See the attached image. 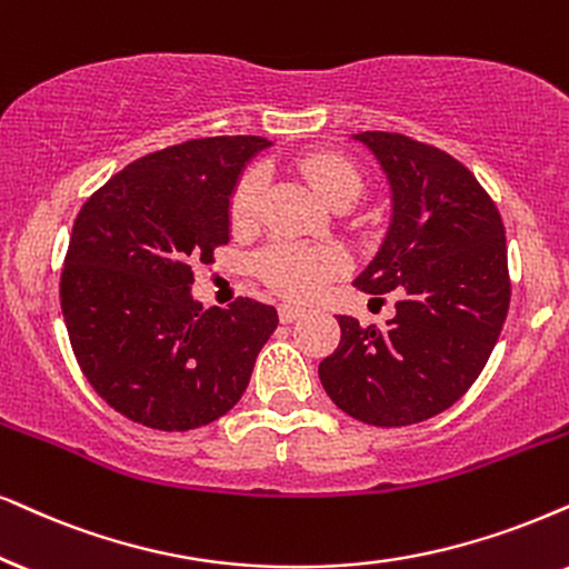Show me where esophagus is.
Masks as SVG:
<instances>
[{
	"instance_id": "esophagus-1",
	"label": "esophagus",
	"mask_w": 569,
	"mask_h": 569,
	"mask_svg": "<svg viewBox=\"0 0 569 569\" xmlns=\"http://www.w3.org/2000/svg\"><path fill=\"white\" fill-rule=\"evenodd\" d=\"M278 315H280V322H286V326H289V322L299 320L301 315H305V309L297 307V305H280Z\"/></svg>"
}]
</instances>
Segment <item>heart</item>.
I'll return each instance as SVG.
<instances>
[{"mask_svg": "<svg viewBox=\"0 0 569 569\" xmlns=\"http://www.w3.org/2000/svg\"><path fill=\"white\" fill-rule=\"evenodd\" d=\"M297 168L305 181L333 207H349L362 197V172L349 157L336 152H315L301 157ZM264 176L260 168L243 172L231 193V222L236 228L254 222L260 210ZM347 268L341 249L322 243L272 241L257 254V270L270 289L289 299H312L326 289L338 272Z\"/></svg>", "mask_w": 569, "mask_h": 569, "instance_id": "obj_1", "label": "heart"}]
</instances>
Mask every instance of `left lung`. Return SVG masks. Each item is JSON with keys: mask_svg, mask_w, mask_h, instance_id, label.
<instances>
[{"mask_svg": "<svg viewBox=\"0 0 569 569\" xmlns=\"http://www.w3.org/2000/svg\"><path fill=\"white\" fill-rule=\"evenodd\" d=\"M355 139L393 193L386 241L355 286L399 301L386 328L338 318L341 341L320 362V383L355 420L415 426L465 397L499 341L512 297L505 222L451 154L388 131Z\"/></svg>", "mask_w": 569, "mask_h": 569, "instance_id": "obj_1", "label": "left lung"}]
</instances>
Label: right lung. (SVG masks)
Wrapping results in <instances>:
<instances>
[{"instance_id": "obj_1", "label": "right lung", "mask_w": 569, "mask_h": 569, "mask_svg": "<svg viewBox=\"0 0 569 569\" xmlns=\"http://www.w3.org/2000/svg\"><path fill=\"white\" fill-rule=\"evenodd\" d=\"M260 136L191 139L136 160L86 199L60 305L93 391L154 430L210 426L247 391L276 307L239 297L201 309L191 262L231 239V193Z\"/></svg>"}]
</instances>
